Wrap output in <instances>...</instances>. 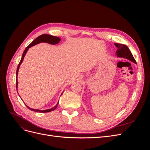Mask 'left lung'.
<instances>
[{
	"instance_id": "1",
	"label": "left lung",
	"mask_w": 150,
	"mask_h": 150,
	"mask_svg": "<svg viewBox=\"0 0 150 150\" xmlns=\"http://www.w3.org/2000/svg\"><path fill=\"white\" fill-rule=\"evenodd\" d=\"M115 45L117 48L116 52V54L117 57L126 58L127 59L129 60L130 61H132L133 62L135 63V64H137V62H136L133 56L132 55V54H131L130 50L129 49L128 46H126L125 44L117 43H115Z\"/></svg>"
}]
</instances>
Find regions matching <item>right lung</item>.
Wrapping results in <instances>:
<instances>
[{
	"label": "right lung",
	"mask_w": 150,
	"mask_h": 150,
	"mask_svg": "<svg viewBox=\"0 0 150 150\" xmlns=\"http://www.w3.org/2000/svg\"><path fill=\"white\" fill-rule=\"evenodd\" d=\"M61 40V39L59 38L58 37H56V36H53V35H49V34H42L41 35L39 36V37H38L37 38H36L35 40H34L33 42H32L29 46L25 48V49L24 50V51L23 52V54H22V58H21V60L19 62V65H18L17 66V72H16V77H17V79H16V89H17V86H18V82H17V76H18V72H19V67H20V66L21 64V63L22 62V61H23L24 60V58L25 57V54L27 52V51H28V49L31 47L32 46H34V45H36L38 44L39 43H40V42H46V43H49L50 44H52V45H54V44H58L59 42H60ZM62 94V93L61 94V95ZM58 104H59V101L57 102L56 105L54 106V108H51V109H49V110H37V109H33V108H29V106H28L25 104V106L28 107L29 110H30L31 111H35V112H50V111H54V110H56V109L57 108V106H58Z\"/></svg>",
	"instance_id": "obj_1"
}]
</instances>
